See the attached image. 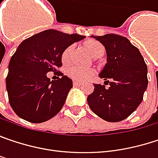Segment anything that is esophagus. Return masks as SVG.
Returning <instances> with one entry per match:
<instances>
[{"instance_id": "1", "label": "esophagus", "mask_w": 158, "mask_h": 158, "mask_svg": "<svg viewBox=\"0 0 158 158\" xmlns=\"http://www.w3.org/2000/svg\"><path fill=\"white\" fill-rule=\"evenodd\" d=\"M73 85H74L75 87H79V86H81V83H80V82H78V81H74V82H73Z\"/></svg>"}]
</instances>
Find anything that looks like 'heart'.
<instances>
[{
  "instance_id": "1",
  "label": "heart",
  "mask_w": 158,
  "mask_h": 158,
  "mask_svg": "<svg viewBox=\"0 0 158 158\" xmlns=\"http://www.w3.org/2000/svg\"><path fill=\"white\" fill-rule=\"evenodd\" d=\"M86 48L88 52L93 56H97L98 54L104 53L105 52V48L103 46V44L101 43L98 42V41H88L86 43ZM72 51V46L70 45L68 46L61 54V60L63 62H66L69 60L70 53ZM68 75L70 76L71 79L78 80V81H84L86 79H89L90 77H92L94 75V70L91 69H85V68H80V67H77V66H71L68 69Z\"/></svg>"
}]
</instances>
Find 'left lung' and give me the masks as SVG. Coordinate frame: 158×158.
Here are the masks:
<instances>
[{"instance_id":"obj_1","label":"left lung","mask_w":158,"mask_h":158,"mask_svg":"<svg viewBox=\"0 0 158 158\" xmlns=\"http://www.w3.org/2000/svg\"><path fill=\"white\" fill-rule=\"evenodd\" d=\"M91 37L106 51L107 63L99 77L105 84H94L88 97L90 109L103 120L116 123L130 116L143 100L148 87V67L139 50L124 36L114 34Z\"/></svg>"}]
</instances>
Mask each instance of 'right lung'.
I'll list each match as a JSON object with an SVG mask.
<instances>
[{"instance_id": "add662e5", "label": "right lung", "mask_w": 158, "mask_h": 158, "mask_svg": "<svg viewBox=\"0 0 158 158\" xmlns=\"http://www.w3.org/2000/svg\"><path fill=\"white\" fill-rule=\"evenodd\" d=\"M78 34L48 29L21 43L12 55L6 78L9 102L19 117L33 123L46 122L62 108L72 80L59 71L57 80L47 73H58L61 54L73 43L84 39Z\"/></svg>"}]
</instances>
